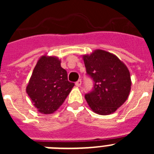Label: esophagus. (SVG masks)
Returning <instances> with one entry per match:
<instances>
[{"label": "esophagus", "mask_w": 154, "mask_h": 154, "mask_svg": "<svg viewBox=\"0 0 154 154\" xmlns=\"http://www.w3.org/2000/svg\"><path fill=\"white\" fill-rule=\"evenodd\" d=\"M81 85H82V80L81 79L78 80V81L75 82V85L77 87H80V86H81Z\"/></svg>", "instance_id": "1"}]
</instances>
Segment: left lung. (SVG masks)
<instances>
[{"instance_id": "1", "label": "left lung", "mask_w": 154, "mask_h": 154, "mask_svg": "<svg viewBox=\"0 0 154 154\" xmlns=\"http://www.w3.org/2000/svg\"><path fill=\"white\" fill-rule=\"evenodd\" d=\"M82 58L94 81L93 90L85 96L89 106L99 115L113 113L130 95V71L116 55L104 50L96 49Z\"/></svg>"}]
</instances>
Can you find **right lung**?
<instances>
[{
    "instance_id": "obj_1",
    "label": "right lung",
    "mask_w": 154,
    "mask_h": 154,
    "mask_svg": "<svg viewBox=\"0 0 154 154\" xmlns=\"http://www.w3.org/2000/svg\"><path fill=\"white\" fill-rule=\"evenodd\" d=\"M74 85L58 57L45 55L37 62L26 92L38 111L48 115L62 106Z\"/></svg>"
}]
</instances>
